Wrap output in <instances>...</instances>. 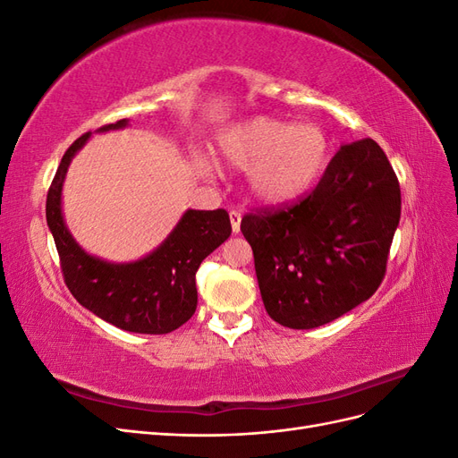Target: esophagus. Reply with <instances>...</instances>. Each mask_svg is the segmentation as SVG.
I'll list each match as a JSON object with an SVG mask.
<instances>
[{
	"label": "esophagus",
	"instance_id": "esophagus-1",
	"mask_svg": "<svg viewBox=\"0 0 458 458\" xmlns=\"http://www.w3.org/2000/svg\"><path fill=\"white\" fill-rule=\"evenodd\" d=\"M229 219H231L233 233H239V231H241V219H242V214H241L239 210H231V212H229Z\"/></svg>",
	"mask_w": 458,
	"mask_h": 458
}]
</instances>
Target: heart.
Returning <instances> with one entry per match:
<instances>
[{"instance_id": "b5f03b06", "label": "heart", "mask_w": 458, "mask_h": 458, "mask_svg": "<svg viewBox=\"0 0 458 458\" xmlns=\"http://www.w3.org/2000/svg\"><path fill=\"white\" fill-rule=\"evenodd\" d=\"M216 155L231 168L248 170V187L256 199L283 204L301 197L323 175L330 137L315 122L258 116L221 131Z\"/></svg>"}]
</instances>
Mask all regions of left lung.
I'll use <instances>...</instances> for the list:
<instances>
[{
	"mask_svg": "<svg viewBox=\"0 0 458 458\" xmlns=\"http://www.w3.org/2000/svg\"><path fill=\"white\" fill-rule=\"evenodd\" d=\"M401 217V189L372 140L344 145L294 202L241 221L254 252L263 306L288 328H315L377 293Z\"/></svg>",
	"mask_w": 458,
	"mask_h": 458,
	"instance_id": "8db88e82",
	"label": "left lung"
}]
</instances>
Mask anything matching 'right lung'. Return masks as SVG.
<instances>
[{
	"label": "right lung",
	"mask_w": 458,
	"mask_h": 458,
	"mask_svg": "<svg viewBox=\"0 0 458 458\" xmlns=\"http://www.w3.org/2000/svg\"><path fill=\"white\" fill-rule=\"evenodd\" d=\"M128 120L99 131L123 128ZM91 133L66 148L47 191L46 217L57 246L61 271L71 294L91 313L137 335H168L197 310V271L206 256L229 239L231 221L224 208L187 210L155 252L133 263H108L86 254L68 233L61 212L63 182L72 157Z\"/></svg>",
	"instance_id": "add662e5"
}]
</instances>
